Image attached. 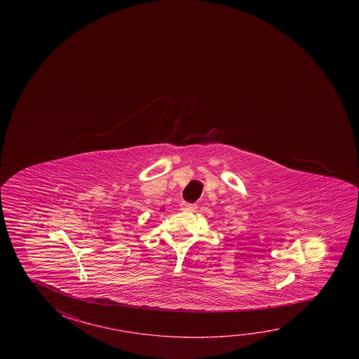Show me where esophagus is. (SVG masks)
<instances>
[{"instance_id":"obj_1","label":"esophagus","mask_w":359,"mask_h":359,"mask_svg":"<svg viewBox=\"0 0 359 359\" xmlns=\"http://www.w3.org/2000/svg\"><path fill=\"white\" fill-rule=\"evenodd\" d=\"M180 209H182V212H191V210L196 209V205L195 204H188V203L182 201V204H180Z\"/></svg>"}]
</instances>
